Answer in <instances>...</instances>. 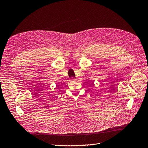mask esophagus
I'll return each mask as SVG.
<instances>
[{
  "mask_svg": "<svg viewBox=\"0 0 148 148\" xmlns=\"http://www.w3.org/2000/svg\"><path fill=\"white\" fill-rule=\"evenodd\" d=\"M71 81H76V79H75V78H72L71 79Z\"/></svg>",
  "mask_w": 148,
  "mask_h": 148,
  "instance_id": "esophagus-1",
  "label": "esophagus"
}]
</instances>
